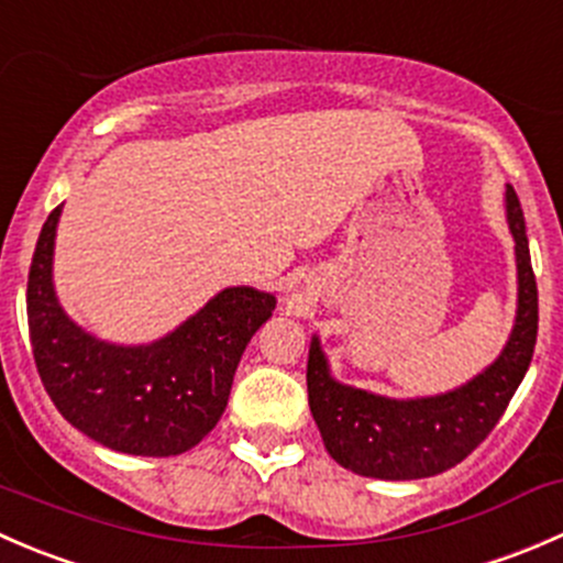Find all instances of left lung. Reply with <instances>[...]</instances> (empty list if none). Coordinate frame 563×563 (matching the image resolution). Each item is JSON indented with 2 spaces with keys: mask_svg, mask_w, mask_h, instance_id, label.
Masks as SVG:
<instances>
[{
  "mask_svg": "<svg viewBox=\"0 0 563 563\" xmlns=\"http://www.w3.org/2000/svg\"><path fill=\"white\" fill-rule=\"evenodd\" d=\"M507 220L518 255V318L496 362L446 395L389 400L329 376L318 340L310 343L308 400L327 452L343 468L376 479H422L452 468L490 435L531 365L539 329L537 277L523 209L507 187Z\"/></svg>",
  "mask_w": 563,
  "mask_h": 563,
  "instance_id": "1",
  "label": "left lung"
}]
</instances>
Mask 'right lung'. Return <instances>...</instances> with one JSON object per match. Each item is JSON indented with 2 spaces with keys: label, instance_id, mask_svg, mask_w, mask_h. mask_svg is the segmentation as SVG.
<instances>
[{
  "label": "right lung",
  "instance_id": "obj_1",
  "mask_svg": "<svg viewBox=\"0 0 563 563\" xmlns=\"http://www.w3.org/2000/svg\"><path fill=\"white\" fill-rule=\"evenodd\" d=\"M56 207L43 223L26 283L35 365L62 417L108 450L168 457L196 446L223 417L242 351L275 297L225 288L152 345H111L62 313L51 283Z\"/></svg>",
  "mask_w": 563,
  "mask_h": 563
}]
</instances>
